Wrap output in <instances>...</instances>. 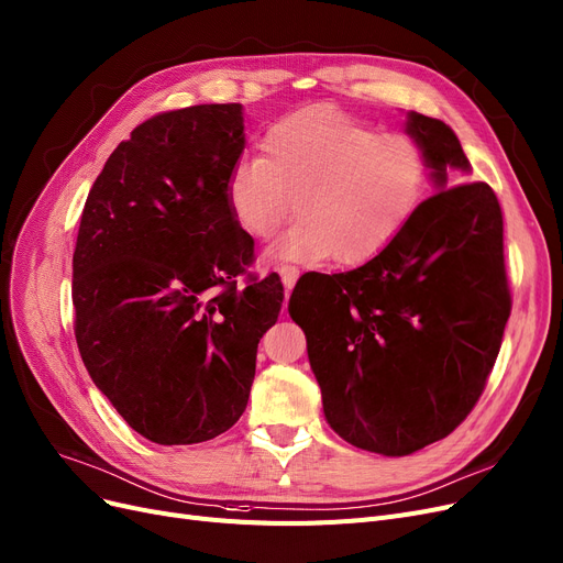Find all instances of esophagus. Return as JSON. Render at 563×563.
Returning <instances> with one entry per match:
<instances>
[{"instance_id": "esophagus-1", "label": "esophagus", "mask_w": 563, "mask_h": 563, "mask_svg": "<svg viewBox=\"0 0 563 563\" xmlns=\"http://www.w3.org/2000/svg\"><path fill=\"white\" fill-rule=\"evenodd\" d=\"M279 277H282L284 288H286V300H288L290 288L296 286V282H298V277H300V269L294 267V265H282V267H279Z\"/></svg>"}]
</instances>
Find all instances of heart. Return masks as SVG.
<instances>
[{
  "instance_id": "1",
  "label": "heart",
  "mask_w": 563,
  "mask_h": 563,
  "mask_svg": "<svg viewBox=\"0 0 563 563\" xmlns=\"http://www.w3.org/2000/svg\"><path fill=\"white\" fill-rule=\"evenodd\" d=\"M265 156L244 154L227 179L233 219L265 238L294 212L267 254L311 261L330 254L355 265L378 256L404 231L427 189L420 145L376 133L332 106H309L277 120L263 136Z\"/></svg>"
}]
</instances>
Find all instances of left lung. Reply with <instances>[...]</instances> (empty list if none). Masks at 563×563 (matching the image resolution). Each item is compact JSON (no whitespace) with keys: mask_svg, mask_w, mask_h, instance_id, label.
<instances>
[{"mask_svg":"<svg viewBox=\"0 0 563 563\" xmlns=\"http://www.w3.org/2000/svg\"><path fill=\"white\" fill-rule=\"evenodd\" d=\"M434 196L378 256L300 277L288 313L305 336L328 424L386 457L441 441L476 407L510 317L504 219L441 120L407 112Z\"/></svg>","mask_w":563,"mask_h":563,"instance_id":"8db88e82","label":"left lung"}]
</instances>
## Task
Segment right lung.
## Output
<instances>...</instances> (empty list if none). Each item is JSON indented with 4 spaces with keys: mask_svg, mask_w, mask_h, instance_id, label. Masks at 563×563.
Here are the masks:
<instances>
[{
    "mask_svg": "<svg viewBox=\"0 0 563 563\" xmlns=\"http://www.w3.org/2000/svg\"><path fill=\"white\" fill-rule=\"evenodd\" d=\"M240 103L164 112L131 131L87 196L74 252L76 342L95 386L145 439L210 441L240 420L279 275L238 286L254 240L227 200Z\"/></svg>",
    "mask_w": 563,
    "mask_h": 563,
    "instance_id": "right-lung-1",
    "label": "right lung"
}]
</instances>
